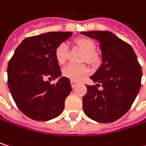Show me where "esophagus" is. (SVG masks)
Here are the masks:
<instances>
[{
    "label": "esophagus",
    "instance_id": "1",
    "mask_svg": "<svg viewBox=\"0 0 146 146\" xmlns=\"http://www.w3.org/2000/svg\"><path fill=\"white\" fill-rule=\"evenodd\" d=\"M78 84V82H77V81H75V80H71V84H72V87L74 88V87H76V85Z\"/></svg>",
    "mask_w": 146,
    "mask_h": 146
}]
</instances>
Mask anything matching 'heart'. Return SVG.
<instances>
[{"label": "heart", "instance_id": "obj_1", "mask_svg": "<svg viewBox=\"0 0 146 146\" xmlns=\"http://www.w3.org/2000/svg\"><path fill=\"white\" fill-rule=\"evenodd\" d=\"M75 44L78 46L84 53V59L91 64H94L97 62V58L93 53L96 45L95 43L88 39V38H79L75 40ZM55 57L56 62L59 64H63L67 61L68 57V46L65 43L60 44L55 50ZM89 73V69L84 65H74L69 64L63 68L62 69V75L71 80H80L83 77H84Z\"/></svg>", "mask_w": 146, "mask_h": 146}]
</instances>
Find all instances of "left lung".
<instances>
[{"mask_svg":"<svg viewBox=\"0 0 146 146\" xmlns=\"http://www.w3.org/2000/svg\"><path fill=\"white\" fill-rule=\"evenodd\" d=\"M95 39L102 52V64L90 76L96 85H86L83 97L85 115L99 123H112L122 117L131 107L141 85L142 69L135 52L110 31L80 32ZM102 85V91L98 87Z\"/></svg>","mask_w":146,"mask_h":146,"instance_id":"obj_1","label":"left lung"}]
</instances>
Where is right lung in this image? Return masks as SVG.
Masks as SVG:
<instances>
[{"instance_id": "add662e5", "label": "right lung", "mask_w": 146, "mask_h": 146, "mask_svg": "<svg viewBox=\"0 0 146 146\" xmlns=\"http://www.w3.org/2000/svg\"><path fill=\"white\" fill-rule=\"evenodd\" d=\"M73 32H48L24 39L15 50L7 67L10 93L20 111L31 119L48 121L63 111L72 90L70 79L61 77L56 48ZM55 79L50 85L45 78Z\"/></svg>"}]
</instances>
